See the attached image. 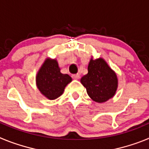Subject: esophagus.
I'll return each mask as SVG.
<instances>
[{
    "mask_svg": "<svg viewBox=\"0 0 149 149\" xmlns=\"http://www.w3.org/2000/svg\"><path fill=\"white\" fill-rule=\"evenodd\" d=\"M72 78L74 79V80H77V79L80 78V74H73V75H72Z\"/></svg>",
    "mask_w": 149,
    "mask_h": 149,
    "instance_id": "34e87169",
    "label": "esophagus"
}]
</instances>
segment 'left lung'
I'll list each match as a JSON object with an SVG mask.
<instances>
[{"label":"left lung","instance_id":"left-lung-1","mask_svg":"<svg viewBox=\"0 0 149 149\" xmlns=\"http://www.w3.org/2000/svg\"><path fill=\"white\" fill-rule=\"evenodd\" d=\"M81 83L86 89L88 95L98 103L113 98L118 87L116 74L102 58L91 59L88 73L81 77Z\"/></svg>","mask_w":149,"mask_h":149}]
</instances>
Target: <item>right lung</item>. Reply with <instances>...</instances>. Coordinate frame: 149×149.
I'll list each match as a JSON object with an SVG mask.
<instances>
[{
	"label": "right lung",
	"instance_id": "1",
	"mask_svg": "<svg viewBox=\"0 0 149 149\" xmlns=\"http://www.w3.org/2000/svg\"><path fill=\"white\" fill-rule=\"evenodd\" d=\"M72 79L67 74H62L56 59L48 58L39 68L36 77V86L40 93L50 100L60 97Z\"/></svg>",
	"mask_w": 149,
	"mask_h": 149
}]
</instances>
